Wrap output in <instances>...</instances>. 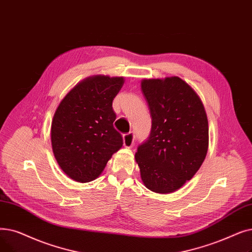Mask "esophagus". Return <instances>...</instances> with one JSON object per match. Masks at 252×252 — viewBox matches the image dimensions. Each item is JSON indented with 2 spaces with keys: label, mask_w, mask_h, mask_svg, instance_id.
<instances>
[{
  "label": "esophagus",
  "mask_w": 252,
  "mask_h": 252,
  "mask_svg": "<svg viewBox=\"0 0 252 252\" xmlns=\"http://www.w3.org/2000/svg\"><path fill=\"white\" fill-rule=\"evenodd\" d=\"M135 142V133L134 132H129L127 134L123 135V143L124 147L131 148Z\"/></svg>",
  "instance_id": "1"
}]
</instances>
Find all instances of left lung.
I'll list each match as a JSON object with an SVG mask.
<instances>
[{
    "mask_svg": "<svg viewBox=\"0 0 252 252\" xmlns=\"http://www.w3.org/2000/svg\"><path fill=\"white\" fill-rule=\"evenodd\" d=\"M152 117L149 138L135 154L145 186L168 194L199 170L208 150V120L197 93L178 77L143 80Z\"/></svg>",
    "mask_w": 252,
    "mask_h": 252,
    "instance_id": "1",
    "label": "left lung"
}]
</instances>
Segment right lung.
Returning <instances> with one entry per match:
<instances>
[{
  "label": "right lung",
  "instance_id": "right-lung-1",
  "mask_svg": "<svg viewBox=\"0 0 252 252\" xmlns=\"http://www.w3.org/2000/svg\"><path fill=\"white\" fill-rule=\"evenodd\" d=\"M124 84L121 77L95 76L71 89L59 103L51 125L54 157L63 172L80 183L102 172L123 138L114 128L113 100Z\"/></svg>",
  "mask_w": 252,
  "mask_h": 252
}]
</instances>
